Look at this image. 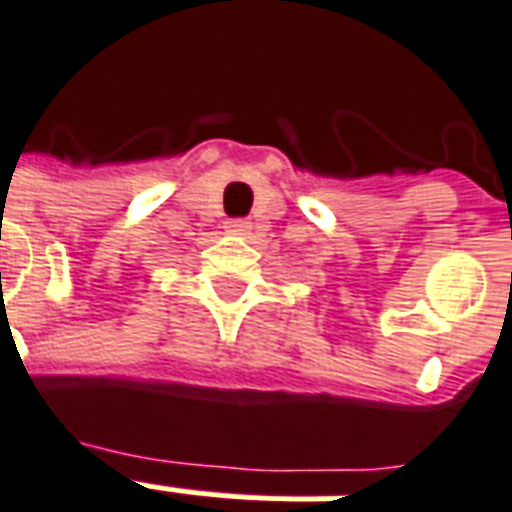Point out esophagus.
Wrapping results in <instances>:
<instances>
[{
  "mask_svg": "<svg viewBox=\"0 0 512 512\" xmlns=\"http://www.w3.org/2000/svg\"><path fill=\"white\" fill-rule=\"evenodd\" d=\"M249 228H252V222H247V220L225 222V230H228V233H249Z\"/></svg>",
  "mask_w": 512,
  "mask_h": 512,
  "instance_id": "obj_1",
  "label": "esophagus"
}]
</instances>
